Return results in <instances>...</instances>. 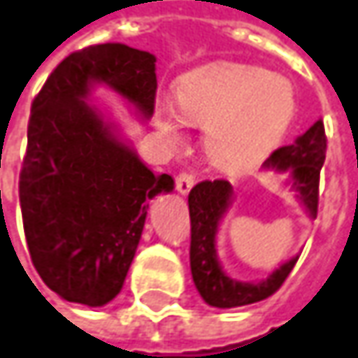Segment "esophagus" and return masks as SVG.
<instances>
[{
  "label": "esophagus",
  "instance_id": "obj_1",
  "mask_svg": "<svg viewBox=\"0 0 358 358\" xmlns=\"http://www.w3.org/2000/svg\"><path fill=\"white\" fill-rule=\"evenodd\" d=\"M193 183H195V175H193L191 171H181V173L175 177V187H177V191H179L181 195L189 193L191 187H193Z\"/></svg>",
  "mask_w": 358,
  "mask_h": 358
}]
</instances>
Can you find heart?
<instances>
[{
  "label": "heart",
  "mask_w": 358,
  "mask_h": 358,
  "mask_svg": "<svg viewBox=\"0 0 358 358\" xmlns=\"http://www.w3.org/2000/svg\"><path fill=\"white\" fill-rule=\"evenodd\" d=\"M290 82L258 66L213 62L189 72L177 102L157 100L155 120L171 141L185 124L206 127V152L222 169H241L272 151L294 115Z\"/></svg>",
  "instance_id": "1"
}]
</instances>
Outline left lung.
<instances>
[{
  "instance_id": "8db88e82",
  "label": "left lung",
  "mask_w": 358,
  "mask_h": 358,
  "mask_svg": "<svg viewBox=\"0 0 358 358\" xmlns=\"http://www.w3.org/2000/svg\"><path fill=\"white\" fill-rule=\"evenodd\" d=\"M327 157V134L324 122L316 120L313 127L296 138L294 145L280 147L270 155L266 167L292 173V187L298 191L300 199L308 213L316 217L318 211V183L320 169ZM231 185L225 179L201 181L189 193V217H191V248L189 262L193 282L201 298L209 306L236 308L266 300L286 282L292 272L296 259H288L276 272L256 284L238 282L222 270L215 254V236L220 220L229 206Z\"/></svg>"
}]
</instances>
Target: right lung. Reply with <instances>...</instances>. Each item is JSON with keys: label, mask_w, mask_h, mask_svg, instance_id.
Here are the masks:
<instances>
[{"label": "right lung", "mask_w": 358, "mask_h": 358, "mask_svg": "<svg viewBox=\"0 0 358 358\" xmlns=\"http://www.w3.org/2000/svg\"><path fill=\"white\" fill-rule=\"evenodd\" d=\"M157 58L124 44L72 52L31 102L20 206L40 278L68 302L102 306L120 292L141 240L147 201L173 189L86 104L104 82L152 117Z\"/></svg>", "instance_id": "add662e5"}]
</instances>
